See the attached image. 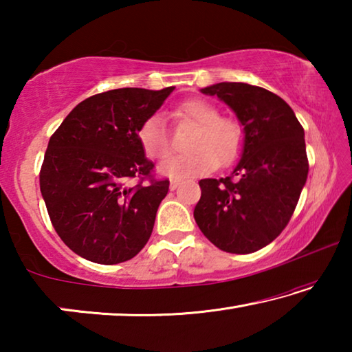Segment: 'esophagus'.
I'll return each mask as SVG.
<instances>
[{
  "mask_svg": "<svg viewBox=\"0 0 352 352\" xmlns=\"http://www.w3.org/2000/svg\"><path fill=\"white\" fill-rule=\"evenodd\" d=\"M178 184H180V182H178V180H170L169 189H170V190H175V189L178 188Z\"/></svg>",
  "mask_w": 352,
  "mask_h": 352,
  "instance_id": "obj_1",
  "label": "esophagus"
}]
</instances>
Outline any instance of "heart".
<instances>
[{
  "label": "heart",
  "instance_id": "heart-1",
  "mask_svg": "<svg viewBox=\"0 0 352 352\" xmlns=\"http://www.w3.org/2000/svg\"><path fill=\"white\" fill-rule=\"evenodd\" d=\"M177 116L194 122L197 132L190 141L192 153L175 155L160 164V174L170 178H192L210 174L217 163L234 162L242 151L243 132L236 121L220 118L219 110L204 99H189L178 105ZM142 151L152 160L170 151L169 133L162 115L148 116L138 130Z\"/></svg>",
  "mask_w": 352,
  "mask_h": 352
}]
</instances>
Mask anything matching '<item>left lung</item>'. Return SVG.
<instances>
[{
	"label": "left lung",
	"mask_w": 352,
	"mask_h": 352,
	"mask_svg": "<svg viewBox=\"0 0 352 352\" xmlns=\"http://www.w3.org/2000/svg\"><path fill=\"white\" fill-rule=\"evenodd\" d=\"M200 91L234 111L243 142L228 177L199 182L201 197L194 219L223 252H258L285 228L306 184L305 130L290 105L265 88L220 82Z\"/></svg>",
	"instance_id": "left-lung-1"
}]
</instances>
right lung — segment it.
<instances>
[{"label":"right lung","mask_w":352,"mask_h":352,"mask_svg":"<svg viewBox=\"0 0 352 352\" xmlns=\"http://www.w3.org/2000/svg\"><path fill=\"white\" fill-rule=\"evenodd\" d=\"M174 87L118 88L82 100L47 142L40 190L52 226L76 254L96 264L132 259L152 234L169 180L151 177L138 130Z\"/></svg>","instance_id":"1"}]
</instances>
